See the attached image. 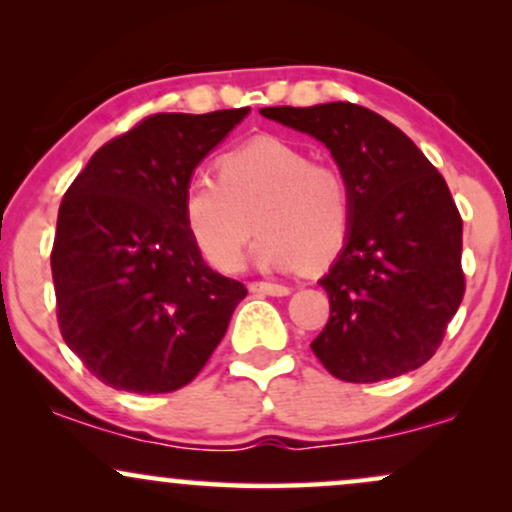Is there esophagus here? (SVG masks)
Returning <instances> with one entry per match:
<instances>
[{
    "instance_id": "esophagus-1",
    "label": "esophagus",
    "mask_w": 512,
    "mask_h": 512,
    "mask_svg": "<svg viewBox=\"0 0 512 512\" xmlns=\"http://www.w3.org/2000/svg\"><path fill=\"white\" fill-rule=\"evenodd\" d=\"M252 293H262V296H289V286L281 284H269V281H252L250 284Z\"/></svg>"
}]
</instances>
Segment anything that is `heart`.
I'll list each match as a JSON object with an SVG mask.
<instances>
[{"mask_svg": "<svg viewBox=\"0 0 512 512\" xmlns=\"http://www.w3.org/2000/svg\"><path fill=\"white\" fill-rule=\"evenodd\" d=\"M182 221L199 255L236 272L252 233L262 228L255 262L291 272L325 267L342 252L354 199L342 170L310 161L303 149L257 137L216 161V178L195 175L182 190Z\"/></svg>", "mask_w": 512, "mask_h": 512, "instance_id": "b5f03b06", "label": "heart"}]
</instances>
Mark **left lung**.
Wrapping results in <instances>:
<instances>
[{
    "label": "left lung",
    "mask_w": 512,
    "mask_h": 512,
    "mask_svg": "<svg viewBox=\"0 0 512 512\" xmlns=\"http://www.w3.org/2000/svg\"><path fill=\"white\" fill-rule=\"evenodd\" d=\"M260 113L325 144L354 199L349 240L320 279L330 320L310 349L346 383L424 366L464 296L462 216L448 182L402 129L363 105Z\"/></svg>",
    "instance_id": "left-lung-1"
}]
</instances>
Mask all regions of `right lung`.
<instances>
[{
    "mask_svg": "<svg viewBox=\"0 0 512 512\" xmlns=\"http://www.w3.org/2000/svg\"><path fill=\"white\" fill-rule=\"evenodd\" d=\"M245 115L144 117L64 192L50 255L57 322L101 383L139 395L192 383L248 296L202 260L182 221L199 161Z\"/></svg>",
    "mask_w": 512,
    "mask_h": 512,
    "instance_id": "obj_1",
    "label": "right lung"
}]
</instances>
